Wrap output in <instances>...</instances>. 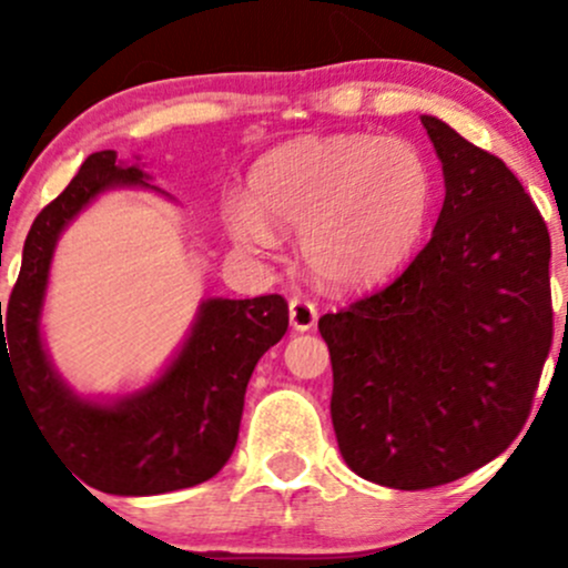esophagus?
Here are the masks:
<instances>
[{
  "mask_svg": "<svg viewBox=\"0 0 568 568\" xmlns=\"http://www.w3.org/2000/svg\"><path fill=\"white\" fill-rule=\"evenodd\" d=\"M288 312H291V325H293V331H310V328H315V323H317V306L312 304L310 298L293 296L291 304H288Z\"/></svg>",
  "mask_w": 568,
  "mask_h": 568,
  "instance_id": "34e87169",
  "label": "esophagus"
}]
</instances>
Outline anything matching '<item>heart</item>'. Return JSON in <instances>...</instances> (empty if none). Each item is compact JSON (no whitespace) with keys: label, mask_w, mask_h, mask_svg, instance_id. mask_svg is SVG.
<instances>
[{"label":"heart","mask_w":568,"mask_h":568,"mask_svg":"<svg viewBox=\"0 0 568 568\" xmlns=\"http://www.w3.org/2000/svg\"><path fill=\"white\" fill-rule=\"evenodd\" d=\"M251 197L224 202V226L247 251H272L277 226L302 230L306 266L325 283L363 288L410 256L433 207L419 149L379 135L298 139L251 171Z\"/></svg>","instance_id":"1"}]
</instances>
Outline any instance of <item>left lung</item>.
<instances>
[{"mask_svg":"<svg viewBox=\"0 0 568 568\" xmlns=\"http://www.w3.org/2000/svg\"><path fill=\"white\" fill-rule=\"evenodd\" d=\"M446 200L403 275L321 317L338 452L361 478L419 491L518 438L552 344L550 234L510 168L422 116Z\"/></svg>","mask_w":568,"mask_h":568,"instance_id":"obj_1","label":"left lung"}]
</instances>
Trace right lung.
Here are the masks:
<instances>
[{
  "instance_id": "right-lung-1",
  "label": "right lung",
  "mask_w": 568,
  "mask_h": 568,
  "mask_svg": "<svg viewBox=\"0 0 568 568\" xmlns=\"http://www.w3.org/2000/svg\"><path fill=\"white\" fill-rule=\"evenodd\" d=\"M116 184L149 186L112 149L90 154L31 224L4 323L0 317V382L2 371L16 379L31 419L77 478L103 494L149 497L197 486L226 465L253 368L288 331V302L280 293L207 298L184 349L152 387L114 406L80 400L44 355L39 312L58 234Z\"/></svg>"
}]
</instances>
